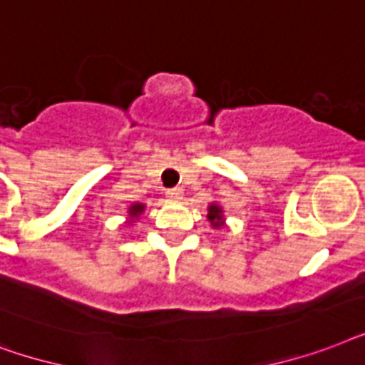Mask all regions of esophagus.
I'll return each instance as SVG.
<instances>
[{"instance_id": "obj_1", "label": "esophagus", "mask_w": 365, "mask_h": 365, "mask_svg": "<svg viewBox=\"0 0 365 365\" xmlns=\"http://www.w3.org/2000/svg\"><path fill=\"white\" fill-rule=\"evenodd\" d=\"M165 196H168L171 202H180V200H182V190H180V188H169V190L165 192Z\"/></svg>"}]
</instances>
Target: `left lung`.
<instances>
[{
  "mask_svg": "<svg viewBox=\"0 0 365 365\" xmlns=\"http://www.w3.org/2000/svg\"><path fill=\"white\" fill-rule=\"evenodd\" d=\"M207 219L213 228L225 227V215H222V207L217 203H211L207 207Z\"/></svg>",
  "mask_w": 365,
  "mask_h": 365,
  "instance_id": "8db88e82",
  "label": "left lung"
}]
</instances>
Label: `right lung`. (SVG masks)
I'll use <instances>...</instances> for the list:
<instances>
[{
	"label": "right lung",
	"mask_w": 365,
	"mask_h": 365,
	"mask_svg": "<svg viewBox=\"0 0 365 365\" xmlns=\"http://www.w3.org/2000/svg\"><path fill=\"white\" fill-rule=\"evenodd\" d=\"M143 211H144L143 203H133V205H129V211H127V213H129V219L133 221V219H138ZM131 221H129V222H131Z\"/></svg>",
	"instance_id": "add662e5"
}]
</instances>
